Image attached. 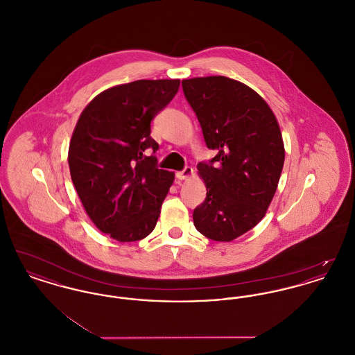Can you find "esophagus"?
Here are the masks:
<instances>
[{
  "label": "esophagus",
  "instance_id": "1",
  "mask_svg": "<svg viewBox=\"0 0 355 355\" xmlns=\"http://www.w3.org/2000/svg\"><path fill=\"white\" fill-rule=\"evenodd\" d=\"M193 175V169L190 168V166H186L185 169L182 170V171H177L175 173V177L178 178V180H187V178H190Z\"/></svg>",
  "mask_w": 355,
  "mask_h": 355
}]
</instances>
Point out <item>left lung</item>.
Masks as SVG:
<instances>
[{"label":"left lung","instance_id":"left-lung-1","mask_svg":"<svg viewBox=\"0 0 355 355\" xmlns=\"http://www.w3.org/2000/svg\"><path fill=\"white\" fill-rule=\"evenodd\" d=\"M186 100L217 155L197 165L206 198L194 209L196 229L230 242L262 220L285 162L281 129L270 106L248 85L223 76L182 81Z\"/></svg>","mask_w":355,"mask_h":355}]
</instances>
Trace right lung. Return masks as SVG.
Listing matches in <instances>:
<instances>
[{"label":"right lung","mask_w":355,"mask_h":355,"mask_svg":"<svg viewBox=\"0 0 355 355\" xmlns=\"http://www.w3.org/2000/svg\"><path fill=\"white\" fill-rule=\"evenodd\" d=\"M180 80H138L87 103L69 145V169L85 211L119 242L149 236L174 173L157 168L150 122L177 94Z\"/></svg>","instance_id":"right-lung-1"}]
</instances>
